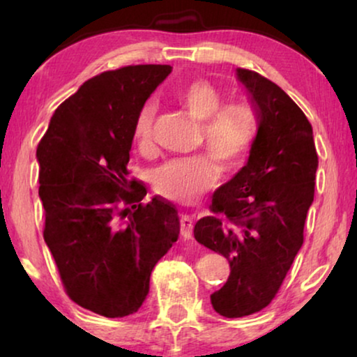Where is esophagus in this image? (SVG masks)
I'll return each mask as SVG.
<instances>
[{
  "instance_id": "esophagus-1",
  "label": "esophagus",
  "mask_w": 357,
  "mask_h": 357,
  "mask_svg": "<svg viewBox=\"0 0 357 357\" xmlns=\"http://www.w3.org/2000/svg\"><path fill=\"white\" fill-rule=\"evenodd\" d=\"M180 232L185 238H192L193 234V218L187 213L180 214Z\"/></svg>"
}]
</instances>
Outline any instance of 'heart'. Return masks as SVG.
Returning <instances> with one entry per match:
<instances>
[{"mask_svg":"<svg viewBox=\"0 0 357 357\" xmlns=\"http://www.w3.org/2000/svg\"><path fill=\"white\" fill-rule=\"evenodd\" d=\"M178 104L199 121V144L209 154L165 160L153 174L154 190L178 203H193L218 183L219 167L234 170L245 162L258 133V116L247 102L222 104L224 96L213 82L195 79L175 92ZM155 104L144 102L133 120V141L141 153L153 151Z\"/></svg>","mask_w":357,"mask_h":357,"instance_id":"obj_1","label":"heart"}]
</instances>
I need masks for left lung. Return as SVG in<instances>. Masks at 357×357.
Masks as SVG:
<instances>
[{
	"instance_id": "1",
	"label": "left lung",
	"mask_w": 357,
	"mask_h": 357,
	"mask_svg": "<svg viewBox=\"0 0 357 357\" xmlns=\"http://www.w3.org/2000/svg\"><path fill=\"white\" fill-rule=\"evenodd\" d=\"M260 121L248 162L214 192L195 238L226 257V284L211 294L213 309L227 319L252 315L280 291L304 243V224L319 167L312 125L275 82L238 68Z\"/></svg>"
}]
</instances>
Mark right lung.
<instances>
[{"mask_svg":"<svg viewBox=\"0 0 357 357\" xmlns=\"http://www.w3.org/2000/svg\"><path fill=\"white\" fill-rule=\"evenodd\" d=\"M169 65H131L87 79L60 104L37 146L43 238L73 302L116 319L138 312L151 271L178 238L172 203H143L130 178L133 120L170 75Z\"/></svg>","mask_w":357,"mask_h":357,"instance_id":"1","label":"right lung"}]
</instances>
